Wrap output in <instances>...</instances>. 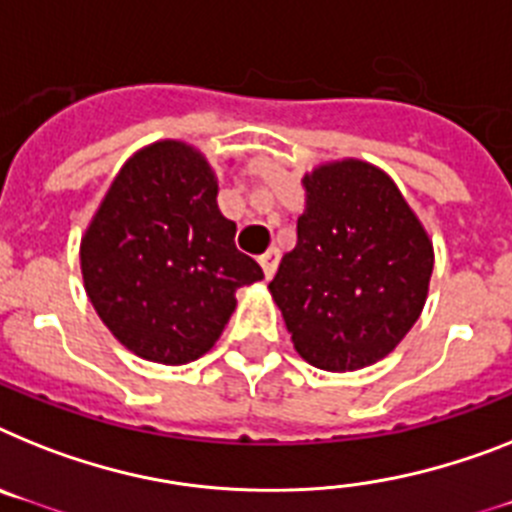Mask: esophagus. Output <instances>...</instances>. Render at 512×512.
I'll list each match as a JSON object with an SVG mask.
<instances>
[{"instance_id":"obj_1","label":"esophagus","mask_w":512,"mask_h":512,"mask_svg":"<svg viewBox=\"0 0 512 512\" xmlns=\"http://www.w3.org/2000/svg\"><path fill=\"white\" fill-rule=\"evenodd\" d=\"M278 249H268L265 255H260V265H263V273L265 278H273V273H276L278 268Z\"/></svg>"}]
</instances>
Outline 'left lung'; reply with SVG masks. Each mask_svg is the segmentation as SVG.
Segmentation results:
<instances>
[{
	"label": "left lung",
	"instance_id": "8db88e82",
	"mask_svg": "<svg viewBox=\"0 0 512 512\" xmlns=\"http://www.w3.org/2000/svg\"><path fill=\"white\" fill-rule=\"evenodd\" d=\"M296 247L268 283L294 349L312 367L380 362L419 320L432 242L385 171L338 161L304 176Z\"/></svg>",
	"mask_w": 512,
	"mask_h": 512
}]
</instances>
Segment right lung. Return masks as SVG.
<instances>
[{"instance_id":"add662e5","label":"right lung","mask_w":512,"mask_h":512,"mask_svg":"<svg viewBox=\"0 0 512 512\" xmlns=\"http://www.w3.org/2000/svg\"><path fill=\"white\" fill-rule=\"evenodd\" d=\"M218 182L195 148H143L111 182L80 247L98 317L132 354L158 364L195 362L226 328L236 289L263 268L234 244Z\"/></svg>"}]
</instances>
